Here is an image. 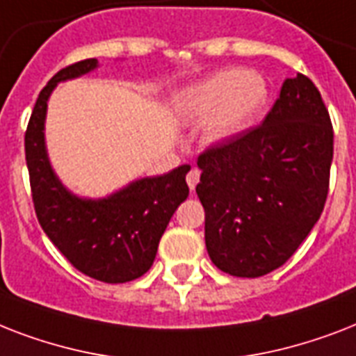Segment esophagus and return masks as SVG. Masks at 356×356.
<instances>
[{"label":"esophagus","instance_id":"34e87169","mask_svg":"<svg viewBox=\"0 0 356 356\" xmlns=\"http://www.w3.org/2000/svg\"><path fill=\"white\" fill-rule=\"evenodd\" d=\"M200 183V170L192 168L188 173H186V184H188L190 190L195 188V184Z\"/></svg>","mask_w":356,"mask_h":356}]
</instances>
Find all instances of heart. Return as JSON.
<instances>
[{
    "mask_svg": "<svg viewBox=\"0 0 356 356\" xmlns=\"http://www.w3.org/2000/svg\"><path fill=\"white\" fill-rule=\"evenodd\" d=\"M268 88L259 75L222 70L188 86L179 97V111L188 122L205 123V138L225 142L253 123L264 107Z\"/></svg>",
    "mask_w": 356,
    "mask_h": 356,
    "instance_id": "heart-1",
    "label": "heart"
}]
</instances>
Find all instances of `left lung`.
<instances>
[{"label": "left lung", "mask_w": 356, "mask_h": 356, "mask_svg": "<svg viewBox=\"0 0 356 356\" xmlns=\"http://www.w3.org/2000/svg\"><path fill=\"white\" fill-rule=\"evenodd\" d=\"M332 138L320 90L298 74L260 125L201 153L195 192L216 268L254 279L296 253L325 207Z\"/></svg>", "instance_id": "8db88e82"}]
</instances>
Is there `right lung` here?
I'll return each mask as SVG.
<instances>
[{
  "label": "right lung",
  "instance_id": "right-lung-1",
  "mask_svg": "<svg viewBox=\"0 0 356 356\" xmlns=\"http://www.w3.org/2000/svg\"><path fill=\"white\" fill-rule=\"evenodd\" d=\"M96 66V58L70 64L42 88L25 131V161L36 218L53 245L81 273L118 284L138 279L151 268L173 212L188 197L190 166L134 181L105 200H81L64 188L47 161V99L57 83Z\"/></svg>",
  "mask_w": 356,
  "mask_h": 356
}]
</instances>
